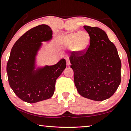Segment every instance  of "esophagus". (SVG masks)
I'll return each instance as SVG.
<instances>
[{"label": "esophagus", "instance_id": "34e87169", "mask_svg": "<svg viewBox=\"0 0 131 131\" xmlns=\"http://www.w3.org/2000/svg\"><path fill=\"white\" fill-rule=\"evenodd\" d=\"M66 64H67V66H69L70 65V61H69V60H68L67 61H66Z\"/></svg>", "mask_w": 131, "mask_h": 131}]
</instances>
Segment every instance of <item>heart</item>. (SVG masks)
<instances>
[{
  "label": "heart",
  "instance_id": "b5f03b06",
  "mask_svg": "<svg viewBox=\"0 0 131 131\" xmlns=\"http://www.w3.org/2000/svg\"><path fill=\"white\" fill-rule=\"evenodd\" d=\"M90 43V35L87 32H72L64 35L61 39L62 46L72 48L77 54H82L86 50Z\"/></svg>",
  "mask_w": 131,
  "mask_h": 131
}]
</instances>
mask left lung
Here are the masks:
<instances>
[{
    "mask_svg": "<svg viewBox=\"0 0 131 131\" xmlns=\"http://www.w3.org/2000/svg\"><path fill=\"white\" fill-rule=\"evenodd\" d=\"M90 45L82 54L71 52L70 68L79 94L94 101H103L115 93L121 82L122 63L118 52L106 32L97 27L84 26Z\"/></svg>",
    "mask_w": 131,
    "mask_h": 131,
    "instance_id": "8db88e82",
    "label": "left lung"
}]
</instances>
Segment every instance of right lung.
I'll list each match as a JSON object with an SVG mask.
<instances>
[{"label": "right lung", "mask_w": 131, "mask_h": 131, "mask_svg": "<svg viewBox=\"0 0 131 131\" xmlns=\"http://www.w3.org/2000/svg\"><path fill=\"white\" fill-rule=\"evenodd\" d=\"M52 38L51 28L39 25L26 32L11 49L7 64L8 82L16 96L26 103H35L53 96L56 80L66 68L64 58L54 65L37 67L42 42Z\"/></svg>", "instance_id": "obj_1"}]
</instances>
